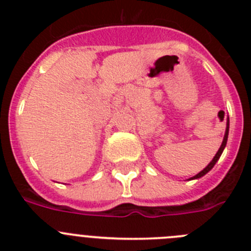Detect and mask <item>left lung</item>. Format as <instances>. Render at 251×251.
<instances>
[{"mask_svg":"<svg viewBox=\"0 0 251 251\" xmlns=\"http://www.w3.org/2000/svg\"><path fill=\"white\" fill-rule=\"evenodd\" d=\"M227 136H229V119H227V124H226V132H225V136H224V141H223V143H221V146H220V148H219V151H217V153H216V154H215V157H214V158H212V161L210 162V163H208V165L206 166V167L203 168L202 171H201L200 174H197L196 176H194V177H192V178H190V179L200 178V177L205 176V175L207 174L208 171L212 170V167H214V166H215V163H216V162L219 161V158H220V156H221V153H223L224 148H225L226 142H227Z\"/></svg>","mask_w":251,"mask_h":251,"instance_id":"1","label":"left lung"}]
</instances>
